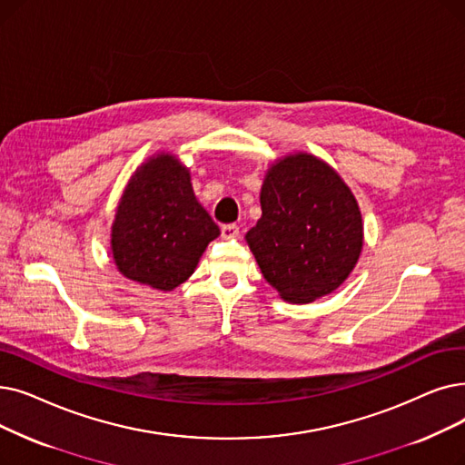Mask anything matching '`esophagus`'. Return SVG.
Instances as JSON below:
<instances>
[{
	"label": "esophagus",
	"mask_w": 465,
	"mask_h": 465,
	"mask_svg": "<svg viewBox=\"0 0 465 465\" xmlns=\"http://www.w3.org/2000/svg\"><path fill=\"white\" fill-rule=\"evenodd\" d=\"M237 235H239V226H235V224L222 226V237L224 239H235Z\"/></svg>",
	"instance_id": "34e87169"
}]
</instances>
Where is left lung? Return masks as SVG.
Returning <instances> with one entry per match:
<instances>
[{
	"label": "left lung",
	"instance_id": "left-lung-1",
	"mask_svg": "<svg viewBox=\"0 0 465 465\" xmlns=\"http://www.w3.org/2000/svg\"><path fill=\"white\" fill-rule=\"evenodd\" d=\"M262 216L245 235L264 279L292 304L334 292L365 243L357 199L327 161L277 157L260 188Z\"/></svg>",
	"mask_w": 465,
	"mask_h": 465
}]
</instances>
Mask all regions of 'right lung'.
Here are the masks:
<instances>
[{
    "instance_id": "add662e5",
    "label": "right lung",
    "mask_w": 465,
    "mask_h": 465,
    "mask_svg": "<svg viewBox=\"0 0 465 465\" xmlns=\"http://www.w3.org/2000/svg\"><path fill=\"white\" fill-rule=\"evenodd\" d=\"M220 235L199 203L190 169L171 152L136 167L112 222L110 249L121 275L155 291H174Z\"/></svg>"
}]
</instances>
